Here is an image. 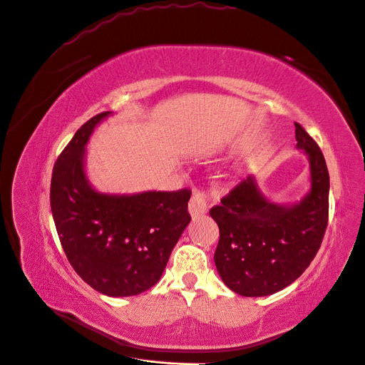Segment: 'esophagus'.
I'll return each instance as SVG.
<instances>
[{"label":"esophagus","mask_w":365,"mask_h":365,"mask_svg":"<svg viewBox=\"0 0 365 365\" xmlns=\"http://www.w3.org/2000/svg\"><path fill=\"white\" fill-rule=\"evenodd\" d=\"M187 210H189V215H190V217H192V219L204 216L207 213L205 198L202 195H200V194L194 195L192 198H190V201H189Z\"/></svg>","instance_id":"esophagus-1"}]
</instances>
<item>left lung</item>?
I'll return each mask as SVG.
<instances>
[{
  "mask_svg": "<svg viewBox=\"0 0 365 365\" xmlns=\"http://www.w3.org/2000/svg\"><path fill=\"white\" fill-rule=\"evenodd\" d=\"M296 125V148L309 163V190L299 201L266 198L248 176L210 210L220 240L215 263L222 281L245 297L281 292L294 282L319 250L329 220L330 176L315 140Z\"/></svg>",
  "mask_w": 365,
  "mask_h": 365,
  "instance_id": "left-lung-1",
  "label": "left lung"
}]
</instances>
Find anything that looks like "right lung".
<instances>
[{"instance_id":"add662e5","label":"right lung","mask_w":365,"mask_h":365,"mask_svg":"<svg viewBox=\"0 0 365 365\" xmlns=\"http://www.w3.org/2000/svg\"><path fill=\"white\" fill-rule=\"evenodd\" d=\"M112 112L88 120L57 158L50 205L65 255L91 289L109 297L136 296L155 285L190 222V190L108 194L86 170V145Z\"/></svg>"}]
</instances>
